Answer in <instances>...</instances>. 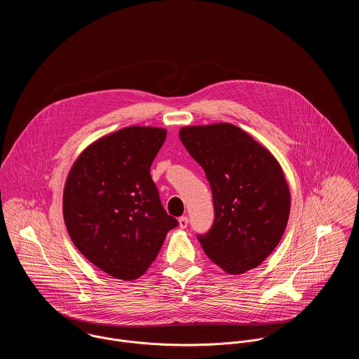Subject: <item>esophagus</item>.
Wrapping results in <instances>:
<instances>
[{"label":"esophagus","instance_id":"obj_1","mask_svg":"<svg viewBox=\"0 0 359 359\" xmlns=\"http://www.w3.org/2000/svg\"><path fill=\"white\" fill-rule=\"evenodd\" d=\"M178 222H180V226H181L182 229H185V228L188 226V224H189V219H188L187 215H182V217L178 219Z\"/></svg>","mask_w":359,"mask_h":359}]
</instances>
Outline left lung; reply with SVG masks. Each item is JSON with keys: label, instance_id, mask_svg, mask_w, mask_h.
<instances>
[{"label": "left lung", "instance_id": "8db88e82", "mask_svg": "<svg viewBox=\"0 0 359 359\" xmlns=\"http://www.w3.org/2000/svg\"><path fill=\"white\" fill-rule=\"evenodd\" d=\"M180 140L210 182L214 222L198 239L207 257L238 275L258 266L283 236L290 192L268 149L229 123L184 127Z\"/></svg>", "mask_w": 359, "mask_h": 359}]
</instances>
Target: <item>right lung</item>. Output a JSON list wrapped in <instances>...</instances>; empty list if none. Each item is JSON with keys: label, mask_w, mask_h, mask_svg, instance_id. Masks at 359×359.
Instances as JSON below:
<instances>
[{"label": "right lung", "mask_w": 359, "mask_h": 359, "mask_svg": "<svg viewBox=\"0 0 359 359\" xmlns=\"http://www.w3.org/2000/svg\"><path fill=\"white\" fill-rule=\"evenodd\" d=\"M165 135L138 126L106 135L79 156L66 180L63 218L74 246L117 279L144 275L178 225L151 177Z\"/></svg>", "instance_id": "obj_1"}]
</instances>
